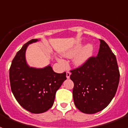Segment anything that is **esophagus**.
<instances>
[{
  "label": "esophagus",
  "instance_id": "esophagus-1",
  "mask_svg": "<svg viewBox=\"0 0 128 128\" xmlns=\"http://www.w3.org/2000/svg\"><path fill=\"white\" fill-rule=\"evenodd\" d=\"M70 72H68V71H67V72H66V78H67V79H69L70 78Z\"/></svg>",
  "mask_w": 128,
  "mask_h": 128
}]
</instances>
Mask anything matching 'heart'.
Wrapping results in <instances>:
<instances>
[{"label":"heart","instance_id":"1","mask_svg":"<svg viewBox=\"0 0 128 128\" xmlns=\"http://www.w3.org/2000/svg\"><path fill=\"white\" fill-rule=\"evenodd\" d=\"M94 50V47L93 44H86L83 47L82 42H78L72 48L64 52L63 56L67 58H72L76 56L73 60V63L75 66H80L84 64L92 57ZM58 61L63 62L61 59H58Z\"/></svg>","mask_w":128,"mask_h":128}]
</instances>
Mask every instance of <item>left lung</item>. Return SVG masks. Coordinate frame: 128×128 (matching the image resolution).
<instances>
[{"label": "left lung", "instance_id": "8db88e82", "mask_svg": "<svg viewBox=\"0 0 128 128\" xmlns=\"http://www.w3.org/2000/svg\"><path fill=\"white\" fill-rule=\"evenodd\" d=\"M98 56L91 57L80 67L71 70L74 83L73 99L79 110L94 114L104 109L114 98L119 82L117 59L102 40Z\"/></svg>", "mask_w": 128, "mask_h": 128}]
</instances>
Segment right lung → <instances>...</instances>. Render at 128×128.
<instances>
[{"label": "right lung", "instance_id": "add662e5", "mask_svg": "<svg viewBox=\"0 0 128 128\" xmlns=\"http://www.w3.org/2000/svg\"><path fill=\"white\" fill-rule=\"evenodd\" d=\"M40 41L30 40L24 45L12 61L10 69L11 91L20 106L32 114H42L54 104L56 91L66 80V72H54L50 65L37 68L27 63L28 46Z\"/></svg>", "mask_w": 128, "mask_h": 128}]
</instances>
